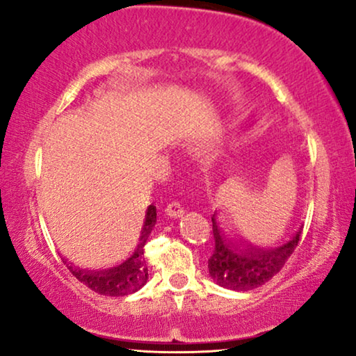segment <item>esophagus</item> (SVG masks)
<instances>
[{"instance_id":"esophagus-1","label":"esophagus","mask_w":356,"mask_h":356,"mask_svg":"<svg viewBox=\"0 0 356 356\" xmlns=\"http://www.w3.org/2000/svg\"><path fill=\"white\" fill-rule=\"evenodd\" d=\"M165 213H167L170 218H179V217H183L184 209H183L181 204L175 201V202H170L168 204L167 209H165Z\"/></svg>"}]
</instances>
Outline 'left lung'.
I'll return each instance as SVG.
<instances>
[{"mask_svg": "<svg viewBox=\"0 0 356 356\" xmlns=\"http://www.w3.org/2000/svg\"><path fill=\"white\" fill-rule=\"evenodd\" d=\"M216 248L209 259V275L217 285L235 291H248L269 282L298 246L301 228L277 248H262L243 240L212 216Z\"/></svg>", "mask_w": 356, "mask_h": 356, "instance_id": "obj_1", "label": "left lung"}]
</instances>
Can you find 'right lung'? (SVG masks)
<instances>
[{
	"instance_id": "obj_1",
	"label": "right lung",
	"mask_w": 356,
	"mask_h": 356,
	"mask_svg": "<svg viewBox=\"0 0 356 356\" xmlns=\"http://www.w3.org/2000/svg\"><path fill=\"white\" fill-rule=\"evenodd\" d=\"M155 222H157V209L155 206H149L145 211L144 225L140 228L138 246H136L133 254L121 262L120 266L111 267V269L87 270L76 267L72 262H67L65 257H63V262L77 280L89 286L90 290H94L95 293L105 296H124L134 293L147 284L149 272L144 259V246L149 240L150 232L154 230Z\"/></svg>"
}]
</instances>
